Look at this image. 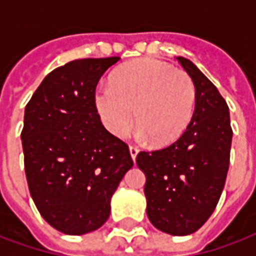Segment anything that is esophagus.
<instances>
[{"mask_svg": "<svg viewBox=\"0 0 256 256\" xmlns=\"http://www.w3.org/2000/svg\"><path fill=\"white\" fill-rule=\"evenodd\" d=\"M128 151H130V155H132L133 160H136V156H137V154H138V148L134 146H128Z\"/></svg>", "mask_w": 256, "mask_h": 256, "instance_id": "esophagus-1", "label": "esophagus"}]
</instances>
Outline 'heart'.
Returning a JSON list of instances; mask_svg holds the SVG:
<instances>
[{
  "label": "heart",
  "mask_w": 256,
  "mask_h": 256,
  "mask_svg": "<svg viewBox=\"0 0 256 256\" xmlns=\"http://www.w3.org/2000/svg\"><path fill=\"white\" fill-rule=\"evenodd\" d=\"M96 106L104 126L123 137L136 115L140 138L156 146L178 140L190 124L196 105V86L183 70L162 60L144 58L128 62L110 76V86L98 87ZM134 112H132V110Z\"/></svg>",
  "instance_id": "1"
}]
</instances>
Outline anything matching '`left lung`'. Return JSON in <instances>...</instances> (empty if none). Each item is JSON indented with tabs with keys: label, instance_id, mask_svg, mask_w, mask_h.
Returning a JSON list of instances; mask_svg holds the SVG:
<instances>
[{
	"label": "left lung",
	"instance_id": "obj_1",
	"mask_svg": "<svg viewBox=\"0 0 256 256\" xmlns=\"http://www.w3.org/2000/svg\"><path fill=\"white\" fill-rule=\"evenodd\" d=\"M176 60L196 86V110L178 140L137 155L146 174V216L172 236H188L208 220L219 202L230 164L233 130L226 101L190 60Z\"/></svg>",
	"mask_w": 256,
	"mask_h": 256
}]
</instances>
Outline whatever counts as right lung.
<instances>
[{"mask_svg":"<svg viewBox=\"0 0 256 256\" xmlns=\"http://www.w3.org/2000/svg\"><path fill=\"white\" fill-rule=\"evenodd\" d=\"M119 60H76L54 69L24 110L28 191L44 220L64 234L101 228L133 166L128 144L104 128L94 101L101 76Z\"/></svg>","mask_w":256,"mask_h":256,"instance_id":"1","label":"right lung"}]
</instances>
